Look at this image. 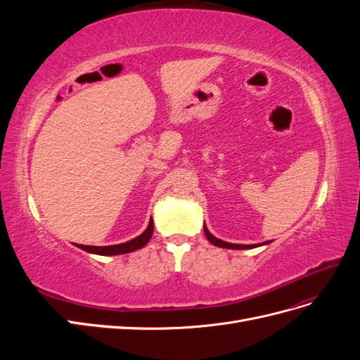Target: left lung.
<instances>
[{"label": "left lung", "mask_w": 360, "mask_h": 360, "mask_svg": "<svg viewBox=\"0 0 360 360\" xmlns=\"http://www.w3.org/2000/svg\"><path fill=\"white\" fill-rule=\"evenodd\" d=\"M204 234L207 237V240H209L210 243H213L214 246H219V248H228V249H252V248H257L258 245H234V243H226L224 240H219V238H216L214 236L210 234V231L207 230V226H204ZM269 242L263 243V245H267Z\"/></svg>", "instance_id": "1"}]
</instances>
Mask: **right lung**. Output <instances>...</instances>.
I'll use <instances>...</instances> for the list:
<instances>
[{
    "label": "right lung",
    "instance_id": "1",
    "mask_svg": "<svg viewBox=\"0 0 360 360\" xmlns=\"http://www.w3.org/2000/svg\"><path fill=\"white\" fill-rule=\"evenodd\" d=\"M153 221H150L147 230L135 237L134 240H129L126 243H120V245H112V246H86V245H76L79 249L86 250V252L97 254V255H120V254H127L132 252V250L141 249L148 243V240L153 236Z\"/></svg>",
    "mask_w": 360,
    "mask_h": 360
}]
</instances>
